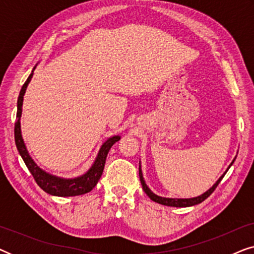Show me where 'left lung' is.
Returning <instances> with one entry per match:
<instances>
[{"instance_id": "left-lung-1", "label": "left lung", "mask_w": 254, "mask_h": 254, "mask_svg": "<svg viewBox=\"0 0 254 254\" xmlns=\"http://www.w3.org/2000/svg\"><path fill=\"white\" fill-rule=\"evenodd\" d=\"M235 159H236V158H235ZM235 159L231 162V164L229 165V168H230V166L232 165V163L235 162ZM229 168H228V169H229ZM227 171H228V170H227ZM227 171L224 172V175H225V173H227ZM224 175L221 176L220 179H218L217 182L215 183L214 185L211 186L210 189L207 190V192H204L203 194H201V195H199V196H196V197H190V199H172V197L158 196V195H156L155 193H152L151 190H150V189H149V187L147 186V184H145V182H144L143 176H142L141 166H140V168H138V176H140L141 185H142V189H143L145 194H147V195H148L149 197H150V199H151L152 201H155V202H157V203H159V204H164V206H170V207H190V206H194V204H199V203H201V202H202V201L206 200L207 197L209 196L211 193L214 192L215 189H216L218 184H220L222 178H223V177H224Z\"/></svg>"}]
</instances>
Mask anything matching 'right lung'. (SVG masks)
Returning <instances> with one entry per match:
<instances>
[{"mask_svg":"<svg viewBox=\"0 0 254 254\" xmlns=\"http://www.w3.org/2000/svg\"><path fill=\"white\" fill-rule=\"evenodd\" d=\"M34 69H36V67L33 68V70ZM33 70L30 74L29 77H27L26 82L23 84L22 90H20L19 92L18 102H17V116L15 123V142L17 150H18L19 155L22 156L24 163H25V165L27 166V169H29L31 175L33 176L36 183L39 185L40 189L45 190L46 193L55 196H75L88 193L97 185L100 177H102L107 154H109L111 147H112L116 142L120 140V136L117 135V136L110 137L109 140L104 142L98 155H97L95 163H93L91 168L89 169V171L81 177H77V178H60V177L50 175V173L41 170L39 166L34 163L33 159L31 158L29 151L26 150L25 143H24V140L22 137V131H20V117H22L24 93H25L27 85H29L31 78H32Z\"/></svg>","mask_w":254,"mask_h":254,"instance_id":"obj_1","label":"right lung"}]
</instances>
